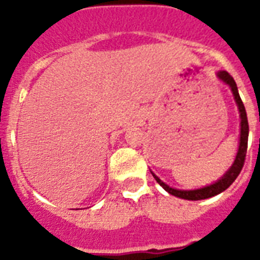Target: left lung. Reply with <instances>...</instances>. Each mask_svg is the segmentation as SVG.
Returning <instances> with one entry per match:
<instances>
[{
    "mask_svg": "<svg viewBox=\"0 0 260 260\" xmlns=\"http://www.w3.org/2000/svg\"><path fill=\"white\" fill-rule=\"evenodd\" d=\"M218 79H221L222 82L226 83L228 86L232 90V94H234L235 101L238 104L239 113H240V142H239V150L238 154H236V158H235L234 165L230 167V170L226 171L224 175H222L217 182H214L212 185L205 186V187H201V189L196 190H178L170 187L169 185H166L165 182L160 181L154 173V178L156 179L159 185L162 186L163 189L169 191L170 194L175 196V197L183 198V200H190V201H198V200H205V198H210L213 196H217L221 191H224L225 189H228L232 183L235 182V179L238 178V175L240 174L243 169V165H244V160H246V154H247V146H248V120H247V113L246 108L243 105V101L240 95H239L238 86H236V82L235 79L231 77L226 71H220L217 73Z\"/></svg>",
    "mask_w": 260,
    "mask_h": 260,
    "instance_id": "obj_1",
    "label": "left lung"
}]
</instances>
